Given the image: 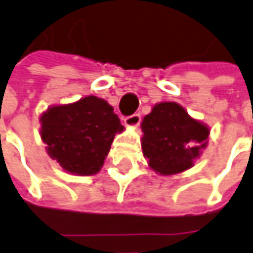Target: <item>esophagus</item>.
I'll return each instance as SVG.
<instances>
[{
    "label": "esophagus",
    "instance_id": "34e87169",
    "mask_svg": "<svg viewBox=\"0 0 253 253\" xmlns=\"http://www.w3.org/2000/svg\"><path fill=\"white\" fill-rule=\"evenodd\" d=\"M140 122H141V116L138 115V113H134V115H131V116H127L125 118V125L128 127H135L140 125Z\"/></svg>",
    "mask_w": 253,
    "mask_h": 253
}]
</instances>
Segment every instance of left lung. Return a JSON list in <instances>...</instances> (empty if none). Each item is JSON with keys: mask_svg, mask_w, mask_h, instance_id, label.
Returning a JSON list of instances; mask_svg holds the SVG:
<instances>
[{"mask_svg": "<svg viewBox=\"0 0 253 253\" xmlns=\"http://www.w3.org/2000/svg\"><path fill=\"white\" fill-rule=\"evenodd\" d=\"M141 148L160 175H175L193 167L205 150L210 128L190 118L176 102L157 103L141 122Z\"/></svg>", "mask_w": 253, "mask_h": 253, "instance_id": "left-lung-1", "label": "left lung"}]
</instances>
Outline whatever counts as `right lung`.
<instances>
[{
	"label": "right lung",
	"instance_id": "obj_1",
	"mask_svg": "<svg viewBox=\"0 0 253 253\" xmlns=\"http://www.w3.org/2000/svg\"><path fill=\"white\" fill-rule=\"evenodd\" d=\"M40 125L48 157L81 176L99 172L115 135L125 130L113 108L93 95L48 108L42 113Z\"/></svg>",
	"mask_w": 253,
	"mask_h": 253
}]
</instances>
